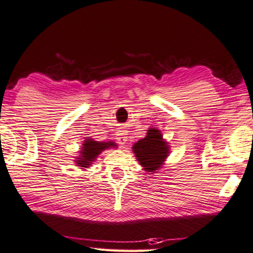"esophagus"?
<instances>
[{"label": "esophagus", "mask_w": 253, "mask_h": 253, "mask_svg": "<svg viewBox=\"0 0 253 253\" xmlns=\"http://www.w3.org/2000/svg\"><path fill=\"white\" fill-rule=\"evenodd\" d=\"M116 140H118V142L120 145H124L126 144V140H127V133L124 130H121L118 132V134H116Z\"/></svg>", "instance_id": "1"}]
</instances>
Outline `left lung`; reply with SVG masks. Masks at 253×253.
Masks as SVG:
<instances>
[{
	"label": "left lung",
	"instance_id": "left-lung-1",
	"mask_svg": "<svg viewBox=\"0 0 253 253\" xmlns=\"http://www.w3.org/2000/svg\"><path fill=\"white\" fill-rule=\"evenodd\" d=\"M132 151L144 170L155 173L169 155V145L163 140L160 130L151 127L147 135L133 145Z\"/></svg>",
	"mask_w": 253,
	"mask_h": 253
}]
</instances>
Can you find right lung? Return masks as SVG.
<instances>
[{"instance_id":"add662e5","label":"right lung","mask_w":253,"mask_h":253,"mask_svg":"<svg viewBox=\"0 0 253 253\" xmlns=\"http://www.w3.org/2000/svg\"><path fill=\"white\" fill-rule=\"evenodd\" d=\"M115 146L116 145L113 141L100 142L93 140V139H86L83 142L81 148L82 151H80V156L76 157L75 160L76 166L81 167V169L89 168L102 151L111 147H115Z\"/></svg>"}]
</instances>
